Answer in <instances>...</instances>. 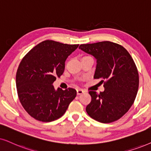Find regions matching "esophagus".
Listing matches in <instances>:
<instances>
[{
    "label": "esophagus",
    "mask_w": 151,
    "mask_h": 151,
    "mask_svg": "<svg viewBox=\"0 0 151 151\" xmlns=\"http://www.w3.org/2000/svg\"><path fill=\"white\" fill-rule=\"evenodd\" d=\"M77 93L78 95H79V94H81L82 93H83V90H81V89H77Z\"/></svg>",
    "instance_id": "obj_1"
}]
</instances>
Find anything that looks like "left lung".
I'll use <instances>...</instances> for the list:
<instances>
[{"instance_id": "left-lung-1", "label": "left lung", "mask_w": 151, "mask_h": 151, "mask_svg": "<svg viewBox=\"0 0 151 151\" xmlns=\"http://www.w3.org/2000/svg\"><path fill=\"white\" fill-rule=\"evenodd\" d=\"M79 48L96 60L94 79H106L104 92H89L92 100L86 112L101 123L116 121L128 111L138 91L139 74L133 59L123 46L110 41L82 44Z\"/></svg>"}]
</instances>
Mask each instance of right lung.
Instances as JSON below:
<instances>
[{
	"mask_svg": "<svg viewBox=\"0 0 151 151\" xmlns=\"http://www.w3.org/2000/svg\"><path fill=\"white\" fill-rule=\"evenodd\" d=\"M78 46L46 40L32 48L20 63L16 76L18 96L35 119L50 122L59 119L77 96L73 88L56 90L52 84L63 74L65 60Z\"/></svg>",
	"mask_w": 151,
	"mask_h": 151,
	"instance_id": "obj_1",
	"label": "right lung"
}]
</instances>
